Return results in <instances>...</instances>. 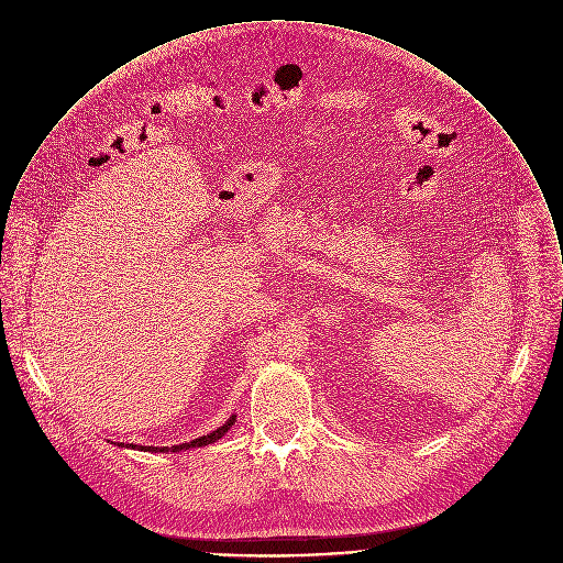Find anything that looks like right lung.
I'll use <instances>...</instances> for the list:
<instances>
[{"mask_svg": "<svg viewBox=\"0 0 563 563\" xmlns=\"http://www.w3.org/2000/svg\"><path fill=\"white\" fill-rule=\"evenodd\" d=\"M234 416L223 424V427H219L217 431H212V433H208V435H201V438H197V440H192V442H184V444H175V446H134L132 444V449H141V451H154V453H177V451H184V449H195V446H206V444H212V442H217L219 438H223L225 433H228V429L234 424ZM119 446H123V442H119ZM128 446V444H125Z\"/></svg>", "mask_w": 563, "mask_h": 563, "instance_id": "1", "label": "right lung"}]
</instances>
